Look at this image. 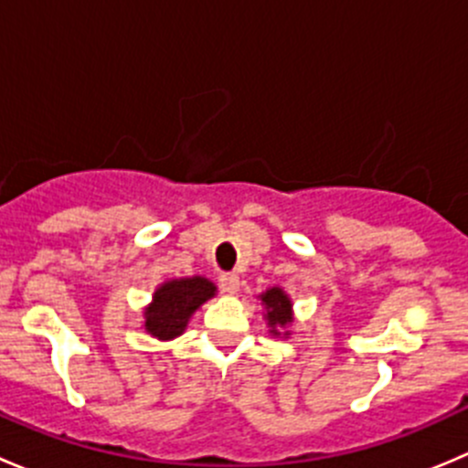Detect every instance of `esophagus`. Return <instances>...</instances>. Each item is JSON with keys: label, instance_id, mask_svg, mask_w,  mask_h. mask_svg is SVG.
<instances>
[{"label": "esophagus", "instance_id": "34e87169", "mask_svg": "<svg viewBox=\"0 0 468 468\" xmlns=\"http://www.w3.org/2000/svg\"><path fill=\"white\" fill-rule=\"evenodd\" d=\"M219 287L226 292V294H238V292H239V276H238V273H221Z\"/></svg>", "mask_w": 468, "mask_h": 468}]
</instances>
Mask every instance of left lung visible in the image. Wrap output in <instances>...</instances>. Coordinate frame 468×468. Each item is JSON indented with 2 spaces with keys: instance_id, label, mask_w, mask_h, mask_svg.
I'll list each match as a JSON object with an SVG mask.
<instances>
[{
  "instance_id": "1",
  "label": "left lung",
  "mask_w": 468,
  "mask_h": 468,
  "mask_svg": "<svg viewBox=\"0 0 468 468\" xmlns=\"http://www.w3.org/2000/svg\"><path fill=\"white\" fill-rule=\"evenodd\" d=\"M262 303V317L267 322L269 335L271 337H290L292 330H287L294 322V310H292V299L282 287H269L262 294H258Z\"/></svg>"
}]
</instances>
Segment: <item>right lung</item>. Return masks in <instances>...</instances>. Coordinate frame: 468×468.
<instances>
[{"mask_svg":"<svg viewBox=\"0 0 468 468\" xmlns=\"http://www.w3.org/2000/svg\"><path fill=\"white\" fill-rule=\"evenodd\" d=\"M215 294L217 285L206 276L169 278L160 282L143 313L144 333L160 342L181 337L192 314Z\"/></svg>","mask_w":468,"mask_h":468,"instance_id":"right-lung-1","label":"right lung"}]
</instances>
